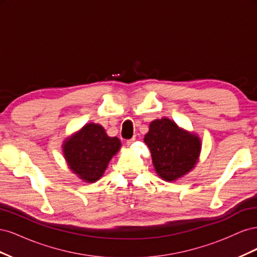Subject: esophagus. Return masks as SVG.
<instances>
[{"label": "esophagus", "mask_w": 257, "mask_h": 257, "mask_svg": "<svg viewBox=\"0 0 257 257\" xmlns=\"http://www.w3.org/2000/svg\"><path fill=\"white\" fill-rule=\"evenodd\" d=\"M135 139H136L135 137H133V138H131V139H127V141H126V145H127V146H131L132 144H133V143L135 142Z\"/></svg>", "instance_id": "obj_1"}]
</instances>
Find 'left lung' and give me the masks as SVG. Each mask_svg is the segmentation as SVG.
Instances as JSON below:
<instances>
[{
	"instance_id": "8db88e82",
	"label": "left lung",
	"mask_w": 257,
	"mask_h": 257,
	"mask_svg": "<svg viewBox=\"0 0 257 257\" xmlns=\"http://www.w3.org/2000/svg\"><path fill=\"white\" fill-rule=\"evenodd\" d=\"M144 141L151 152L155 172L165 181L189 173L200 153L199 137L179 128L167 118L151 122Z\"/></svg>"
}]
</instances>
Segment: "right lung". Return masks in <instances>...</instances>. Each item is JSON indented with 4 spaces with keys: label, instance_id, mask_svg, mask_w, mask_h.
I'll return each mask as SVG.
<instances>
[{
    "label": "right lung",
    "instance_id": "right-lung-1",
    "mask_svg": "<svg viewBox=\"0 0 257 257\" xmlns=\"http://www.w3.org/2000/svg\"><path fill=\"white\" fill-rule=\"evenodd\" d=\"M120 147L119 139L108 136L102 125L89 123L66 139L63 152L73 173L84 182L92 183L103 176Z\"/></svg>",
    "mask_w": 257,
    "mask_h": 257
}]
</instances>
